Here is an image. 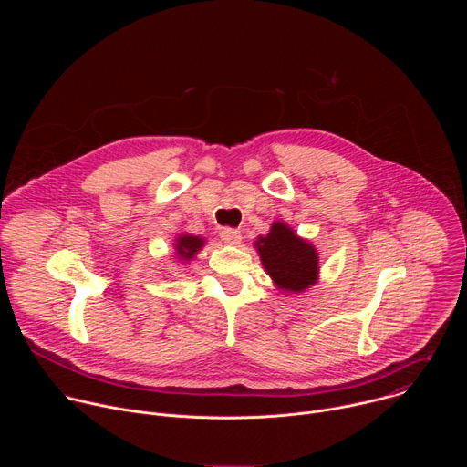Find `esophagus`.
<instances>
[{"instance_id":"34e87169","label":"esophagus","mask_w":467,"mask_h":467,"mask_svg":"<svg viewBox=\"0 0 467 467\" xmlns=\"http://www.w3.org/2000/svg\"><path fill=\"white\" fill-rule=\"evenodd\" d=\"M220 236H222V240H223L225 244H233V245H236V244H240V242H242V234H240V231H238V229H233V227H223V229L220 231Z\"/></svg>"}]
</instances>
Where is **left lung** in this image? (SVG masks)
I'll return each instance as SVG.
<instances>
[{"mask_svg":"<svg viewBox=\"0 0 467 467\" xmlns=\"http://www.w3.org/2000/svg\"><path fill=\"white\" fill-rule=\"evenodd\" d=\"M256 247L265 272L279 288L301 292L316 283L317 253L288 225L274 223L268 234L258 236Z\"/></svg>","mask_w":467,"mask_h":467,"instance_id":"left-lung-1","label":"left lung"}]
</instances>
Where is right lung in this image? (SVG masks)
<instances>
[{"label":"right lung","instance_id":"add662e5","mask_svg":"<svg viewBox=\"0 0 467 467\" xmlns=\"http://www.w3.org/2000/svg\"><path fill=\"white\" fill-rule=\"evenodd\" d=\"M177 254L182 258V260H190L193 258V254L203 247V240L199 236H192V234H184V236H179L177 238Z\"/></svg>","mask_w":467,"mask_h":467}]
</instances>
